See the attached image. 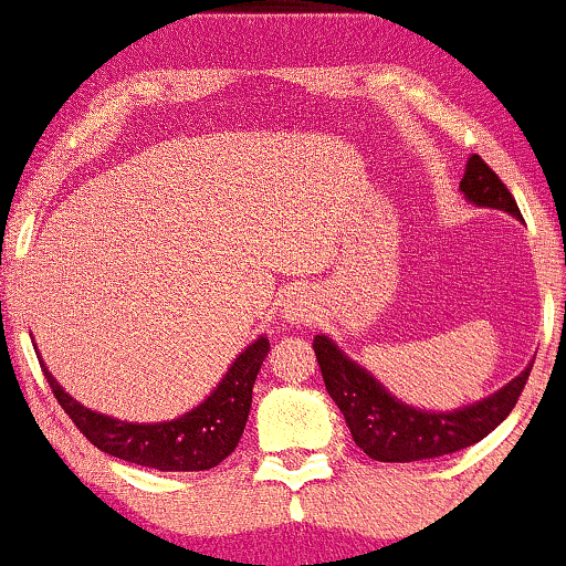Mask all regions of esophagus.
I'll list each match as a JSON object with an SVG mask.
<instances>
[{
	"mask_svg": "<svg viewBox=\"0 0 566 566\" xmlns=\"http://www.w3.org/2000/svg\"><path fill=\"white\" fill-rule=\"evenodd\" d=\"M284 319L292 324H308L316 316V301L308 290H292L284 301Z\"/></svg>",
	"mask_w": 566,
	"mask_h": 566,
	"instance_id": "obj_1",
	"label": "esophagus"
}]
</instances>
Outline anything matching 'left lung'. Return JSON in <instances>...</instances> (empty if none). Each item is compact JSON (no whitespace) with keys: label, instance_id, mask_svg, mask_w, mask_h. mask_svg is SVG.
<instances>
[{"label":"left lung","instance_id":"left-lung-1","mask_svg":"<svg viewBox=\"0 0 566 566\" xmlns=\"http://www.w3.org/2000/svg\"><path fill=\"white\" fill-rule=\"evenodd\" d=\"M460 191L473 205L522 218L516 199L479 154H473L465 165ZM314 354L327 394L340 407L356 447H361L369 458L380 463H415V460L441 458V454L476 444L509 418L532 373L530 365L509 386L471 407L452 409V412H423L394 399L367 369L350 361L329 337H314Z\"/></svg>","mask_w":566,"mask_h":566}]
</instances>
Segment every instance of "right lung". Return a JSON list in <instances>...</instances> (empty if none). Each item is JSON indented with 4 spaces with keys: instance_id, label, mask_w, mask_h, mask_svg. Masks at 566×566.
<instances>
[{
    "instance_id": "right-lung-1",
    "label": "right lung",
    "mask_w": 566,
    "mask_h": 566,
    "mask_svg": "<svg viewBox=\"0 0 566 566\" xmlns=\"http://www.w3.org/2000/svg\"><path fill=\"white\" fill-rule=\"evenodd\" d=\"M265 354H269V337H258L250 348L242 350V356H237L220 386L197 409L178 420L151 426L122 423V420L82 407L57 386L42 361L39 365L53 388L57 405L101 452L157 471H207L216 469L237 450L247 415H250L252 386L261 373Z\"/></svg>"
}]
</instances>
